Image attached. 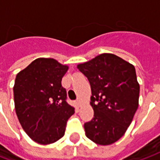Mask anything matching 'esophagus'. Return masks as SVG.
Returning a JSON list of instances; mask_svg holds the SVG:
<instances>
[{"label": "esophagus", "mask_w": 160, "mask_h": 160, "mask_svg": "<svg viewBox=\"0 0 160 160\" xmlns=\"http://www.w3.org/2000/svg\"><path fill=\"white\" fill-rule=\"evenodd\" d=\"M76 104H77V106H78V107H80V99H77Z\"/></svg>", "instance_id": "obj_1"}]
</instances>
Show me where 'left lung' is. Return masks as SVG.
I'll list each match as a JSON object with an SVG mask.
<instances>
[{"mask_svg":"<svg viewBox=\"0 0 160 160\" xmlns=\"http://www.w3.org/2000/svg\"><path fill=\"white\" fill-rule=\"evenodd\" d=\"M91 89L93 118L84 124L86 135L102 146L118 141L139 105L140 86L134 67L113 54H101L77 67Z\"/></svg>","mask_w":160,"mask_h":160,"instance_id":"1","label":"left lung"}]
</instances>
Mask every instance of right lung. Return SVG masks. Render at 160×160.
I'll return each instance as SVG.
<instances>
[{
	"label": "right lung",
	"instance_id": "add662e5",
	"mask_svg": "<svg viewBox=\"0 0 160 160\" xmlns=\"http://www.w3.org/2000/svg\"><path fill=\"white\" fill-rule=\"evenodd\" d=\"M68 68L52 58H38L16 76V114L25 132L39 144L60 140L65 134L67 122L74 113L62 86Z\"/></svg>",
	"mask_w": 160,
	"mask_h": 160
}]
</instances>
